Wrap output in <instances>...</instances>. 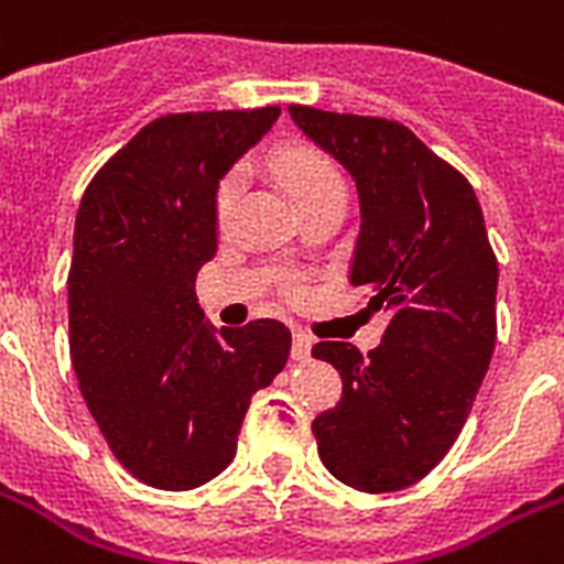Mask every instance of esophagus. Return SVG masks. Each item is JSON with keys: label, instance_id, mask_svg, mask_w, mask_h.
Masks as SVG:
<instances>
[{"label": "esophagus", "instance_id": "1", "mask_svg": "<svg viewBox=\"0 0 564 564\" xmlns=\"http://www.w3.org/2000/svg\"><path fill=\"white\" fill-rule=\"evenodd\" d=\"M310 354H313V338L306 336L304 329H295V333H292V359L306 361Z\"/></svg>", "mask_w": 564, "mask_h": 564}]
</instances>
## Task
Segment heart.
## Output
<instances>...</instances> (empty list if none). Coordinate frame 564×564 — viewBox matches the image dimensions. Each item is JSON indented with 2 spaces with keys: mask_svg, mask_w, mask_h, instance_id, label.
Wrapping results in <instances>:
<instances>
[{
  "mask_svg": "<svg viewBox=\"0 0 564 564\" xmlns=\"http://www.w3.org/2000/svg\"><path fill=\"white\" fill-rule=\"evenodd\" d=\"M274 173L283 182V187L290 191V196L295 199L297 208H304L318 196L329 194V191H341L345 182L338 176L336 164L329 162L327 155L318 153L313 148H301V144H292V148H283L274 153ZM237 187H240V178L228 176L217 191V223L226 226L228 214H231V205H235Z\"/></svg>",
  "mask_w": 564,
  "mask_h": 564,
  "instance_id": "obj_1",
  "label": "heart"
}]
</instances>
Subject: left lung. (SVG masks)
<instances>
[{
  "instance_id": "1",
  "label": "left lung",
  "mask_w": 564,
  "mask_h": 564,
  "mask_svg": "<svg viewBox=\"0 0 564 564\" xmlns=\"http://www.w3.org/2000/svg\"><path fill=\"white\" fill-rule=\"evenodd\" d=\"M292 121L345 167L359 194L350 283L391 322L368 356L322 341L341 377L336 409L313 420L329 475L393 492L441 464L496 350L498 263L473 185L409 127L290 107Z\"/></svg>"
}]
</instances>
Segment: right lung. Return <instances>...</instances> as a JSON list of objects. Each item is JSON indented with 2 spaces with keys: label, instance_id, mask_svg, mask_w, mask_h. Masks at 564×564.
<instances>
[{
  "label": "right lung",
  "instance_id": "1",
  "mask_svg": "<svg viewBox=\"0 0 564 564\" xmlns=\"http://www.w3.org/2000/svg\"><path fill=\"white\" fill-rule=\"evenodd\" d=\"M281 109L182 112L148 123L86 187L68 269V350L118 464L194 489L237 452L251 393L290 359L272 318L214 327L196 274L217 254V191Z\"/></svg>",
  "mask_w": 564,
  "mask_h": 564
}]
</instances>
